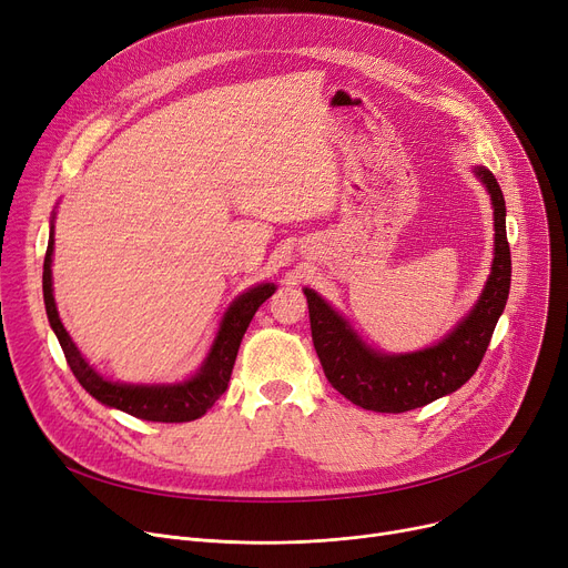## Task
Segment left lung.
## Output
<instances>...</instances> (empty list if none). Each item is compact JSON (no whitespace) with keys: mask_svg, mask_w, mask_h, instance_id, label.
<instances>
[{"mask_svg":"<svg viewBox=\"0 0 568 568\" xmlns=\"http://www.w3.org/2000/svg\"><path fill=\"white\" fill-rule=\"evenodd\" d=\"M471 172L486 186L493 204V264L479 300L442 341L416 352H382L356 334L343 313L315 290L304 287L313 345L324 375L354 405L386 414L424 407L458 392L479 368L509 300L511 251L506 242V204L495 174L484 165H474Z\"/></svg>","mask_w":568,"mask_h":568,"instance_id":"left-lung-1","label":"left lung"}]
</instances>
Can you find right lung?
<instances>
[{
  "label": "right lung",
  "instance_id": "1",
  "mask_svg": "<svg viewBox=\"0 0 568 568\" xmlns=\"http://www.w3.org/2000/svg\"><path fill=\"white\" fill-rule=\"evenodd\" d=\"M52 253H54V214L50 221V239L43 262V302L48 322L52 332L64 349L67 362L82 384V389L103 403L105 407L122 409L135 419L144 422H161V424H184L200 419V416L212 407L227 389V382L234 368V359L239 345L248 329V324L255 311L276 292L274 283H257L234 296V302L221 317L219 332L209 347L200 368L182 379V382H165V384H131V382H112L103 377L92 364H89L69 332L59 320L54 304V287H52Z\"/></svg>",
  "mask_w": 568,
  "mask_h": 568
}]
</instances>
